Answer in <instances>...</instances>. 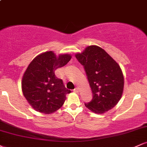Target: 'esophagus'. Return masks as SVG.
I'll return each mask as SVG.
<instances>
[{"instance_id":"obj_1","label":"esophagus","mask_w":147,"mask_h":147,"mask_svg":"<svg viewBox=\"0 0 147 147\" xmlns=\"http://www.w3.org/2000/svg\"><path fill=\"white\" fill-rule=\"evenodd\" d=\"M73 91L75 92H79V88H75L73 90Z\"/></svg>"}]
</instances>
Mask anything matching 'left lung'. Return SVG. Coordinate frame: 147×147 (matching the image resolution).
Returning <instances> with one entry per match:
<instances>
[{"label":"left lung","mask_w":147,"mask_h":147,"mask_svg":"<svg viewBox=\"0 0 147 147\" xmlns=\"http://www.w3.org/2000/svg\"><path fill=\"white\" fill-rule=\"evenodd\" d=\"M75 57L84 66L92 92V99L85 106L95 113L111 110L121 99L124 90V75L119 65L97 45L88 46Z\"/></svg>","instance_id":"left-lung-1"}]
</instances>
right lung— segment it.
Instances as JSON below:
<instances>
[{
    "instance_id": "obj_1",
    "label": "right lung",
    "mask_w": 147,
    "mask_h": 147,
    "mask_svg": "<svg viewBox=\"0 0 147 147\" xmlns=\"http://www.w3.org/2000/svg\"><path fill=\"white\" fill-rule=\"evenodd\" d=\"M71 57L68 54L57 57L49 51L38 55L29 64L22 78V91L34 110L50 114L63 106L65 95L71 91L65 88L55 71L66 65Z\"/></svg>"
}]
</instances>
